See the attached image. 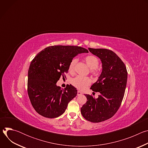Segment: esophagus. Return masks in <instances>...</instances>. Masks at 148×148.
<instances>
[{
	"instance_id": "1",
	"label": "esophagus",
	"mask_w": 148,
	"mask_h": 148,
	"mask_svg": "<svg viewBox=\"0 0 148 148\" xmlns=\"http://www.w3.org/2000/svg\"><path fill=\"white\" fill-rule=\"evenodd\" d=\"M81 94H82V92L81 91H77V95H80Z\"/></svg>"
}]
</instances>
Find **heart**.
<instances>
[{
  "mask_svg": "<svg viewBox=\"0 0 148 148\" xmlns=\"http://www.w3.org/2000/svg\"><path fill=\"white\" fill-rule=\"evenodd\" d=\"M84 61H85L87 66L91 69V74L94 76H98L99 74V70L98 69V67L99 64V59L94 56L88 55L84 57ZM76 62V58H73L70 61L69 65V71L70 73H74ZM71 82L72 85L77 89L84 90L87 88L91 83V79L89 77H83L81 76H77L73 78L71 80Z\"/></svg>",
  "mask_w": 148,
  "mask_h": 148,
  "instance_id": "heart-1",
  "label": "heart"
}]
</instances>
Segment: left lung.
<instances>
[{
    "mask_svg": "<svg viewBox=\"0 0 148 148\" xmlns=\"http://www.w3.org/2000/svg\"><path fill=\"white\" fill-rule=\"evenodd\" d=\"M89 51L98 57L102 64V73L90 89L99 92L95 99L91 95H86L87 102L81 108L86 120L98 123L112 117L119 108L127 82L128 73L121 59L112 51L105 49L88 48Z\"/></svg>",
    "mask_w": 148,
    "mask_h": 148,
    "instance_id": "left-lung-1",
    "label": "left lung"
}]
</instances>
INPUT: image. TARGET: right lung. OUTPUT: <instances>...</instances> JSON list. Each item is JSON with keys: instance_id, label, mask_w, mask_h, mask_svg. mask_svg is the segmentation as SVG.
Listing matches in <instances>:
<instances>
[{"instance_id": "1", "label": "right lung", "mask_w": 148, "mask_h": 148, "mask_svg": "<svg viewBox=\"0 0 148 148\" xmlns=\"http://www.w3.org/2000/svg\"><path fill=\"white\" fill-rule=\"evenodd\" d=\"M88 53L81 47L52 46L38 53L28 71L27 93L35 111L46 118H57L64 113L69 102L77 94L71 85L61 90L56 86L69 71L70 61L78 54Z\"/></svg>"}]
</instances>
